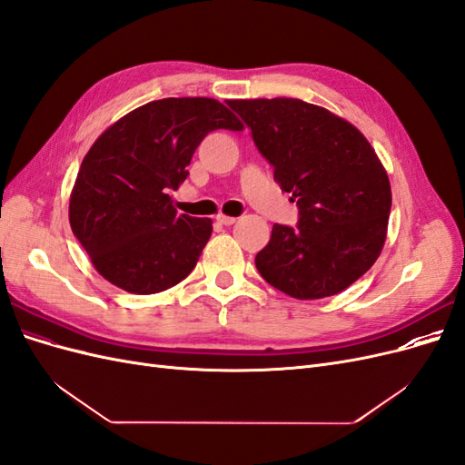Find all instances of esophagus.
Masks as SVG:
<instances>
[{"label": "esophagus", "mask_w": 465, "mask_h": 465, "mask_svg": "<svg viewBox=\"0 0 465 465\" xmlns=\"http://www.w3.org/2000/svg\"><path fill=\"white\" fill-rule=\"evenodd\" d=\"M217 223L224 224V227H231V224L236 223V217H229V215H217Z\"/></svg>", "instance_id": "esophagus-1"}]
</instances>
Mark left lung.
<instances>
[{
	"label": "left lung",
	"instance_id": "left-lung-1",
	"mask_svg": "<svg viewBox=\"0 0 465 465\" xmlns=\"http://www.w3.org/2000/svg\"><path fill=\"white\" fill-rule=\"evenodd\" d=\"M299 207L297 227L273 224L258 252L260 275L289 297L341 292L382 252L391 207L390 180L355 125L299 98L227 103Z\"/></svg>",
	"mask_w": 465,
	"mask_h": 465
}]
</instances>
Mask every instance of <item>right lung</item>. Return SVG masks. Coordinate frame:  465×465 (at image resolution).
<instances>
[{"mask_svg": "<svg viewBox=\"0 0 465 465\" xmlns=\"http://www.w3.org/2000/svg\"><path fill=\"white\" fill-rule=\"evenodd\" d=\"M213 130H242V124L215 98H163L112 124L85 154L69 223L112 285L161 292L198 263L211 219L178 215L168 192L186 180L193 151Z\"/></svg>", "mask_w": 465, "mask_h": 465, "instance_id": "1", "label": "right lung"}]
</instances>
